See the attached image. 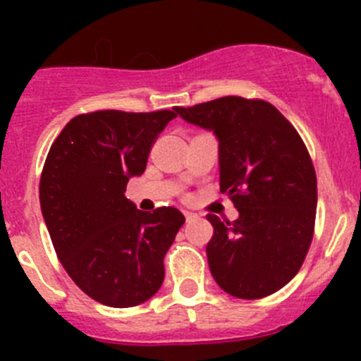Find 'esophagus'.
Segmentation results:
<instances>
[{
  "label": "esophagus",
  "instance_id": "34e87169",
  "mask_svg": "<svg viewBox=\"0 0 361 361\" xmlns=\"http://www.w3.org/2000/svg\"><path fill=\"white\" fill-rule=\"evenodd\" d=\"M184 216H186L188 222H191V220H195V219H197V213H193V212H184Z\"/></svg>",
  "mask_w": 361,
  "mask_h": 361
}]
</instances>
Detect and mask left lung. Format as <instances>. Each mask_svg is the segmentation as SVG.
I'll list each match as a JSON object with an SVG mask.
<instances>
[{
	"label": "left lung",
	"mask_w": 361,
	"mask_h": 361,
	"mask_svg": "<svg viewBox=\"0 0 361 361\" xmlns=\"http://www.w3.org/2000/svg\"><path fill=\"white\" fill-rule=\"evenodd\" d=\"M175 111L216 137L220 191L238 209L233 222L206 216L213 279L237 298L273 295L295 279L312 240L317 175L304 141L258 99L229 95Z\"/></svg>",
	"instance_id": "left-lung-1"
}]
</instances>
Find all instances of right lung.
Masks as SVG:
<instances>
[{
    "label": "right lung",
    "mask_w": 361,
    "mask_h": 361,
    "mask_svg": "<svg viewBox=\"0 0 361 361\" xmlns=\"http://www.w3.org/2000/svg\"><path fill=\"white\" fill-rule=\"evenodd\" d=\"M177 114L101 110L73 117L44 162L39 202L70 279L108 307H133L164 280V255L184 224L177 208L137 209L124 191Z\"/></svg>",
    "instance_id": "obj_1"
}]
</instances>
